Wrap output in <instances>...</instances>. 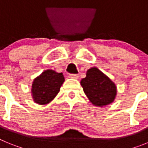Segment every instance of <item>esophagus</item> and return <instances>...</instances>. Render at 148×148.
<instances>
[{
  "mask_svg": "<svg viewBox=\"0 0 148 148\" xmlns=\"http://www.w3.org/2000/svg\"><path fill=\"white\" fill-rule=\"evenodd\" d=\"M78 77V74H69V78H77Z\"/></svg>",
  "mask_w": 148,
  "mask_h": 148,
  "instance_id": "esophagus-1",
  "label": "esophagus"
}]
</instances>
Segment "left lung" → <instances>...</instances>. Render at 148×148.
Listing matches in <instances>:
<instances>
[{
    "label": "left lung",
    "instance_id": "8db88e82",
    "mask_svg": "<svg viewBox=\"0 0 148 148\" xmlns=\"http://www.w3.org/2000/svg\"><path fill=\"white\" fill-rule=\"evenodd\" d=\"M81 84L84 93L95 106L102 107L113 102L116 95L114 83L95 67L87 71V76L81 81Z\"/></svg>",
    "mask_w": 148,
    "mask_h": 148
}]
</instances>
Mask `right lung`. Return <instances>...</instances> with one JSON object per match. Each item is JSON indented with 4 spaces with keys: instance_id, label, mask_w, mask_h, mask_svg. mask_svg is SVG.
Returning a JSON list of instances; mask_svg holds the SVG:
<instances>
[{
    "instance_id": "obj_1",
    "label": "right lung",
    "mask_w": 148,
    "mask_h": 148,
    "mask_svg": "<svg viewBox=\"0 0 148 148\" xmlns=\"http://www.w3.org/2000/svg\"><path fill=\"white\" fill-rule=\"evenodd\" d=\"M64 82L63 73L47 70L35 78L32 84V93L34 101L39 104H45L53 100L59 92Z\"/></svg>"
}]
</instances>
